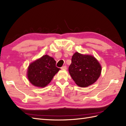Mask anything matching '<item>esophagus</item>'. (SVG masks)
Masks as SVG:
<instances>
[{
	"mask_svg": "<svg viewBox=\"0 0 126 126\" xmlns=\"http://www.w3.org/2000/svg\"><path fill=\"white\" fill-rule=\"evenodd\" d=\"M61 69H62V70H66V69H67V67H66V65H64V66H62V67L61 68Z\"/></svg>",
	"mask_w": 126,
	"mask_h": 126,
	"instance_id": "obj_1",
	"label": "esophagus"
}]
</instances>
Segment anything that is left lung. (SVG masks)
<instances>
[{
    "mask_svg": "<svg viewBox=\"0 0 126 126\" xmlns=\"http://www.w3.org/2000/svg\"><path fill=\"white\" fill-rule=\"evenodd\" d=\"M101 69L100 63L94 56L76 52L72 57L69 72L77 85L86 87L97 81Z\"/></svg>",
    "mask_w": 126,
    "mask_h": 126,
    "instance_id": "obj_1",
    "label": "left lung"
}]
</instances>
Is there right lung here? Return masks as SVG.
<instances>
[{
  "instance_id": "right-lung-1",
  "label": "right lung",
  "mask_w": 126,
  "mask_h": 126,
  "mask_svg": "<svg viewBox=\"0 0 126 126\" xmlns=\"http://www.w3.org/2000/svg\"><path fill=\"white\" fill-rule=\"evenodd\" d=\"M56 62L47 55L33 62L29 65L27 76L34 86L44 88L49 83L60 68L56 67Z\"/></svg>"
}]
</instances>
